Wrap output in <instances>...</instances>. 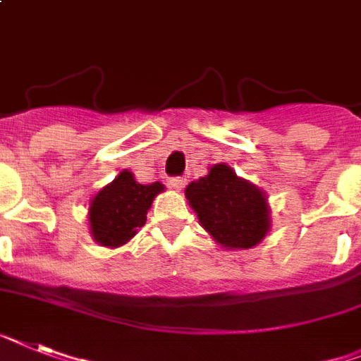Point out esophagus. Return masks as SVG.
I'll return each instance as SVG.
<instances>
[{
  "label": "esophagus",
  "mask_w": 361,
  "mask_h": 361,
  "mask_svg": "<svg viewBox=\"0 0 361 361\" xmlns=\"http://www.w3.org/2000/svg\"><path fill=\"white\" fill-rule=\"evenodd\" d=\"M169 185L176 190H181L187 185V178H183V176H172V178H169Z\"/></svg>",
  "instance_id": "34e87169"
}]
</instances>
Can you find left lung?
<instances>
[{
	"label": "left lung",
	"mask_w": 361,
	"mask_h": 361,
	"mask_svg": "<svg viewBox=\"0 0 361 361\" xmlns=\"http://www.w3.org/2000/svg\"><path fill=\"white\" fill-rule=\"evenodd\" d=\"M185 196L200 224L224 247H253L269 229L264 195L238 178L231 166L214 165L205 178L187 187Z\"/></svg>",
	"instance_id": "obj_1"
}]
</instances>
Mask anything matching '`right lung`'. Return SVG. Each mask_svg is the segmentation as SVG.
<instances>
[{
	"mask_svg": "<svg viewBox=\"0 0 361 361\" xmlns=\"http://www.w3.org/2000/svg\"><path fill=\"white\" fill-rule=\"evenodd\" d=\"M161 183L141 185L132 172L123 171L110 185L99 190L90 205V226L93 238L101 246L117 247L126 244L147 222V213Z\"/></svg>",
	"mask_w": 361,
	"mask_h": 361,
	"instance_id": "1",
	"label": "right lung"
}]
</instances>
